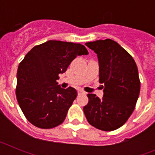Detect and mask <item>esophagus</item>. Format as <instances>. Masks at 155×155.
I'll return each instance as SVG.
<instances>
[{
  "mask_svg": "<svg viewBox=\"0 0 155 155\" xmlns=\"http://www.w3.org/2000/svg\"><path fill=\"white\" fill-rule=\"evenodd\" d=\"M78 95H82V94H86V93L84 92V91H81V90H79V91H78Z\"/></svg>",
  "mask_w": 155,
  "mask_h": 155,
  "instance_id": "obj_1",
  "label": "esophagus"
}]
</instances>
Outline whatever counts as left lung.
<instances>
[{"mask_svg": "<svg viewBox=\"0 0 155 155\" xmlns=\"http://www.w3.org/2000/svg\"><path fill=\"white\" fill-rule=\"evenodd\" d=\"M85 45L98 57L99 82L104 84V94L100 99L94 94H87L84 115L95 128L115 130L125 124L135 109L140 90L137 67L132 56L112 39Z\"/></svg>", "mask_w": 155, "mask_h": 155, "instance_id": "1", "label": "left lung"}]
</instances>
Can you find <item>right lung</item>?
Wrapping results in <instances>:
<instances>
[{"mask_svg": "<svg viewBox=\"0 0 155 155\" xmlns=\"http://www.w3.org/2000/svg\"><path fill=\"white\" fill-rule=\"evenodd\" d=\"M87 54L80 43L49 40L25 55L18 68L16 97L32 125L50 129L64 121L78 92L71 87L64 89L57 80L77 56Z\"/></svg>", "mask_w": 155, "mask_h": 155, "instance_id": "right-lung-1", "label": "right lung"}]
</instances>
